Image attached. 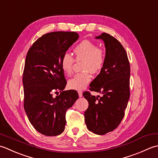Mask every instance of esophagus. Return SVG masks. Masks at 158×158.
Returning a JSON list of instances; mask_svg holds the SVG:
<instances>
[{"mask_svg": "<svg viewBox=\"0 0 158 158\" xmlns=\"http://www.w3.org/2000/svg\"><path fill=\"white\" fill-rule=\"evenodd\" d=\"M78 95H79L80 98L82 97V92L81 91H78Z\"/></svg>", "mask_w": 158, "mask_h": 158, "instance_id": "34e87169", "label": "esophagus"}]
</instances>
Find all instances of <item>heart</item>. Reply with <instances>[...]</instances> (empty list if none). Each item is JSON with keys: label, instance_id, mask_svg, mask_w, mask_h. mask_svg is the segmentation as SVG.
<instances>
[{"label": "heart", "instance_id": "heart-1", "mask_svg": "<svg viewBox=\"0 0 158 158\" xmlns=\"http://www.w3.org/2000/svg\"><path fill=\"white\" fill-rule=\"evenodd\" d=\"M73 52L76 60H84L83 69L85 72L77 73L69 80L68 86L70 89L82 90L91 80L90 72L95 73L100 70L105 62V54L102 48L88 40L82 41L75 47ZM74 60L70 54L65 53L60 60V67L63 72L69 75L72 71Z\"/></svg>", "mask_w": 158, "mask_h": 158}]
</instances>
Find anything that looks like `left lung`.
<instances>
[{
    "mask_svg": "<svg viewBox=\"0 0 158 158\" xmlns=\"http://www.w3.org/2000/svg\"><path fill=\"white\" fill-rule=\"evenodd\" d=\"M95 38L104 43L105 62L90 89L103 96L98 98L89 92L83 93L89 102L85 120L89 131L104 135L117 128L124 117L130 95V67L127 53L117 39L106 33Z\"/></svg>",
    "mask_w": 158,
    "mask_h": 158,
    "instance_id": "left-lung-1",
    "label": "left lung"
}]
</instances>
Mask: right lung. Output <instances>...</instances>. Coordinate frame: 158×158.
I'll use <instances>...</instances> for the list:
<instances>
[{
	"mask_svg": "<svg viewBox=\"0 0 158 158\" xmlns=\"http://www.w3.org/2000/svg\"><path fill=\"white\" fill-rule=\"evenodd\" d=\"M78 37L76 32L45 34L27 54L22 79L24 108L32 125L45 136L63 133L66 111L78 98L75 90L63 91L67 82L60 67L63 56ZM54 92L61 93L53 98Z\"/></svg>",
	"mask_w": 158,
	"mask_h": 158,
	"instance_id": "1",
	"label": "right lung"
}]
</instances>
